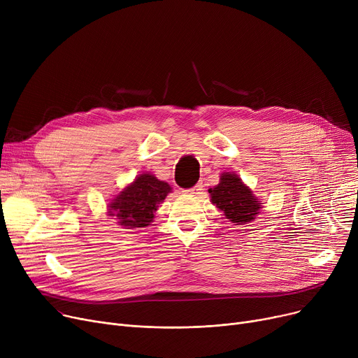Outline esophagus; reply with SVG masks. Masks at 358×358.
Returning a JSON list of instances; mask_svg holds the SVG:
<instances>
[{
	"instance_id": "esophagus-1",
	"label": "esophagus",
	"mask_w": 358,
	"mask_h": 358,
	"mask_svg": "<svg viewBox=\"0 0 358 358\" xmlns=\"http://www.w3.org/2000/svg\"><path fill=\"white\" fill-rule=\"evenodd\" d=\"M203 192V184L200 182V184H197V185H194L193 189H190V190H187L185 193H189V194H200Z\"/></svg>"
}]
</instances>
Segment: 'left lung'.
I'll list each match as a JSON object with an SVG mask.
<instances>
[{
    "label": "left lung",
    "instance_id": "1",
    "mask_svg": "<svg viewBox=\"0 0 358 358\" xmlns=\"http://www.w3.org/2000/svg\"><path fill=\"white\" fill-rule=\"evenodd\" d=\"M209 193L210 201L235 224L250 223L259 213V200L234 173H223L219 184L209 189Z\"/></svg>",
    "mask_w": 358,
    "mask_h": 358
}]
</instances>
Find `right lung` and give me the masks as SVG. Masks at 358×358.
I'll list each match as a JSON object with an SVG mask.
<instances>
[{
	"label": "right lung",
	"instance_id": "1",
	"mask_svg": "<svg viewBox=\"0 0 358 358\" xmlns=\"http://www.w3.org/2000/svg\"><path fill=\"white\" fill-rule=\"evenodd\" d=\"M168 193H171L168 182L149 173L141 174L108 203V215L116 216L124 229L145 228L154 222V213Z\"/></svg>",
	"mask_w": 358,
	"mask_h": 358
}]
</instances>
